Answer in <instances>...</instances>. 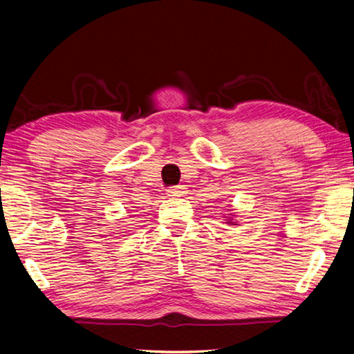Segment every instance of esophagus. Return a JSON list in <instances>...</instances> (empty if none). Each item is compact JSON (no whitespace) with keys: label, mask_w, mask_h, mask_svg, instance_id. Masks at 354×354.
<instances>
[{"label":"esophagus","mask_w":354,"mask_h":354,"mask_svg":"<svg viewBox=\"0 0 354 354\" xmlns=\"http://www.w3.org/2000/svg\"><path fill=\"white\" fill-rule=\"evenodd\" d=\"M185 187L184 185H175V187H170L169 190H167V195L171 196V198H175V196H181L185 194Z\"/></svg>","instance_id":"1"}]
</instances>
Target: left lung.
<instances>
[{
  "label": "left lung",
  "instance_id": "obj_1",
  "mask_svg": "<svg viewBox=\"0 0 354 354\" xmlns=\"http://www.w3.org/2000/svg\"><path fill=\"white\" fill-rule=\"evenodd\" d=\"M231 220H232V218H231ZM227 223H231V225H237L236 221H227Z\"/></svg>",
  "mask_w": 354,
  "mask_h": 354
}]
</instances>
